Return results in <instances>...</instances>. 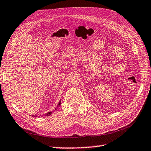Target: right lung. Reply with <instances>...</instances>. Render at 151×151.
Listing matches in <instances>:
<instances>
[{"label": "right lung", "mask_w": 151, "mask_h": 151, "mask_svg": "<svg viewBox=\"0 0 151 151\" xmlns=\"http://www.w3.org/2000/svg\"><path fill=\"white\" fill-rule=\"evenodd\" d=\"M60 105H61V101H60V102H59L58 105V106H57V107H56V108L55 109V110H56V109H57L59 107H60ZM52 111H50V112H48V113H46V114H44L40 115V116H50V114H52ZM33 116H34L35 117H37V115H33Z\"/></svg>", "instance_id": "1"}]
</instances>
